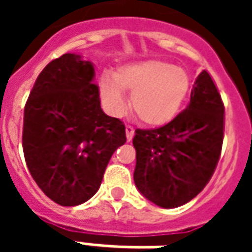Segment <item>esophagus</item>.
Here are the masks:
<instances>
[{
	"label": "esophagus",
	"mask_w": 252,
	"mask_h": 252,
	"mask_svg": "<svg viewBox=\"0 0 252 252\" xmlns=\"http://www.w3.org/2000/svg\"><path fill=\"white\" fill-rule=\"evenodd\" d=\"M126 140H128V142H131L132 139H133V135H135V128L131 126H126Z\"/></svg>",
	"instance_id": "obj_1"
}]
</instances>
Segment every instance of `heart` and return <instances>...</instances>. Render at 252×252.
Returning <instances> with one entry per match:
<instances>
[{
	"mask_svg": "<svg viewBox=\"0 0 252 252\" xmlns=\"http://www.w3.org/2000/svg\"><path fill=\"white\" fill-rule=\"evenodd\" d=\"M189 74L164 61H142L123 64L112 79L104 77L99 93L105 106L113 112L126 108L123 92L132 94L131 108L137 120L158 126L174 119L189 93Z\"/></svg>",
	"mask_w": 252,
	"mask_h": 252,
	"instance_id": "heart-1",
	"label": "heart"
}]
</instances>
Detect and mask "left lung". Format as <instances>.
Returning a JSON list of instances; mask_svg holds the SVG:
<instances>
[{
	"mask_svg": "<svg viewBox=\"0 0 252 252\" xmlns=\"http://www.w3.org/2000/svg\"><path fill=\"white\" fill-rule=\"evenodd\" d=\"M222 137L224 104L204 70L195 79L185 110L160 128L135 131V185L155 205H184L212 178Z\"/></svg>",
	"mask_w": 252,
	"mask_h": 252,
	"instance_id": "obj_1",
	"label": "left lung"
}]
</instances>
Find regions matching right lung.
Wrapping results in <instances>:
<instances>
[{
	"label": "right lung",
	"mask_w": 252,
	"mask_h": 252,
	"mask_svg": "<svg viewBox=\"0 0 252 252\" xmlns=\"http://www.w3.org/2000/svg\"><path fill=\"white\" fill-rule=\"evenodd\" d=\"M94 66L64 54L39 74L24 108L23 150L37 186L62 206L92 198L126 126L101 109Z\"/></svg>",
	"instance_id": "obj_1"
}]
</instances>
